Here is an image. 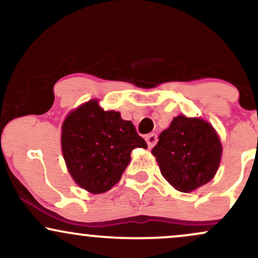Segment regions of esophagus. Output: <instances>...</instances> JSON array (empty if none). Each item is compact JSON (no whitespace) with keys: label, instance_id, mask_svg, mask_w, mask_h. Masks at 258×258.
<instances>
[{"label":"esophagus","instance_id":"34e87169","mask_svg":"<svg viewBox=\"0 0 258 258\" xmlns=\"http://www.w3.org/2000/svg\"><path fill=\"white\" fill-rule=\"evenodd\" d=\"M146 141H147L148 147L153 148L156 144V142H158V136H156L155 133H150V135H148L146 137Z\"/></svg>","mask_w":258,"mask_h":258}]
</instances>
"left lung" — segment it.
<instances>
[{
    "label": "left lung",
    "instance_id": "left-lung-1",
    "mask_svg": "<svg viewBox=\"0 0 258 258\" xmlns=\"http://www.w3.org/2000/svg\"><path fill=\"white\" fill-rule=\"evenodd\" d=\"M152 153L164 178L177 190L189 193L214 178L222 146L207 121L178 115L160 133Z\"/></svg>",
    "mask_w": 258,
    "mask_h": 258
}]
</instances>
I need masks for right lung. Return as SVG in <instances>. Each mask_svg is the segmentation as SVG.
<instances>
[{
	"label": "right lung",
	"instance_id": "add662e5",
	"mask_svg": "<svg viewBox=\"0 0 258 258\" xmlns=\"http://www.w3.org/2000/svg\"><path fill=\"white\" fill-rule=\"evenodd\" d=\"M135 148H148L131 121L88 100L70 112L61 126V152L69 173L92 194L110 190L131 161Z\"/></svg>",
	"mask_w": 258,
	"mask_h": 258
}]
</instances>
